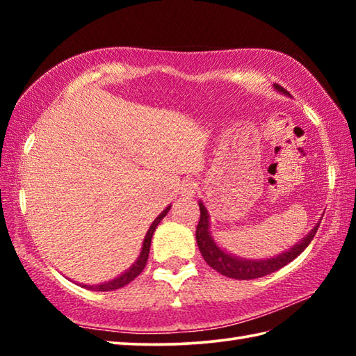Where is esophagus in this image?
<instances>
[{"instance_id": "esophagus-1", "label": "esophagus", "mask_w": 356, "mask_h": 356, "mask_svg": "<svg viewBox=\"0 0 356 356\" xmlns=\"http://www.w3.org/2000/svg\"><path fill=\"white\" fill-rule=\"evenodd\" d=\"M197 191V184L191 182V180H186L182 185V195L184 196H193Z\"/></svg>"}]
</instances>
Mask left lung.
I'll use <instances>...</instances> for the list:
<instances>
[{
    "instance_id": "left-lung-1",
    "label": "left lung",
    "mask_w": 356,
    "mask_h": 356,
    "mask_svg": "<svg viewBox=\"0 0 356 356\" xmlns=\"http://www.w3.org/2000/svg\"><path fill=\"white\" fill-rule=\"evenodd\" d=\"M275 88L278 89L280 92L287 94L286 89H282L278 84H275ZM200 210H201V218L200 222H197L196 227V242L197 246H200V251L210 267L216 272L227 276V278H234V280H254V278H261V276L270 275L276 272L287 265L289 262H292L295 257H298L301 252L305 251L306 246L311 243V240L314 238L317 227L321 225V221L317 222L316 227L306 236L301 242L297 245H293L291 250L281 252L276 257H270V259H264V261H252V259H240L236 256L227 254L225 250H221L218 245L212 237V232H210V221H209V212L204 204L200 201Z\"/></svg>"
}]
</instances>
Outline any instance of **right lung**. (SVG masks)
Wrapping results in <instances>:
<instances>
[{
  "mask_svg": "<svg viewBox=\"0 0 356 356\" xmlns=\"http://www.w3.org/2000/svg\"><path fill=\"white\" fill-rule=\"evenodd\" d=\"M171 206H168L163 212H161L156 218L154 220L152 225H150L149 231L146 234V237H144V242H143V248H141V254L140 257L136 259V262L131 265V267L127 270V272H124L118 278H114L113 281H108V282H102V284H95V286H88V284H83L84 289H89V291H100V292H108V291H116V289H120L124 286H127L129 282L134 281L138 275H140L144 267H146L147 264V259H149V251H150V242H152V236L155 232L156 226L160 225V221L165 218L166 213L170 212Z\"/></svg>",
  "mask_w": 356,
  "mask_h": 356,
  "instance_id": "add662e5",
  "label": "right lung"
}]
</instances>
